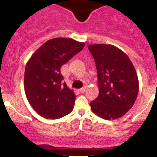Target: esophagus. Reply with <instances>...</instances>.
Masks as SVG:
<instances>
[{"label":"esophagus","mask_w":157,"mask_h":157,"mask_svg":"<svg viewBox=\"0 0 157 157\" xmlns=\"http://www.w3.org/2000/svg\"><path fill=\"white\" fill-rule=\"evenodd\" d=\"M79 91H80V93L83 94V93L86 92V87L82 88V89H79Z\"/></svg>","instance_id":"34e87169"}]
</instances>
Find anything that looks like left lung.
<instances>
[{"instance_id":"8db88e82","label":"left lung","mask_w":157,"mask_h":157,"mask_svg":"<svg viewBox=\"0 0 157 157\" xmlns=\"http://www.w3.org/2000/svg\"><path fill=\"white\" fill-rule=\"evenodd\" d=\"M94 58L99 95L90 103L91 111L105 120L124 116L134 105L139 91L137 74L130 58L111 44L88 46Z\"/></svg>"}]
</instances>
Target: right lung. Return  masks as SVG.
Returning a JSON list of instances; mask_svg holds the SVG:
<instances>
[{"instance_id":"obj_1","label":"right lung","mask_w":157,"mask_h":157,"mask_svg":"<svg viewBox=\"0 0 157 157\" xmlns=\"http://www.w3.org/2000/svg\"><path fill=\"white\" fill-rule=\"evenodd\" d=\"M83 42L57 37L44 43L26 63L24 90L32 109L46 119L56 120L72 111L76 97L60 68L83 48Z\"/></svg>"}]
</instances>
